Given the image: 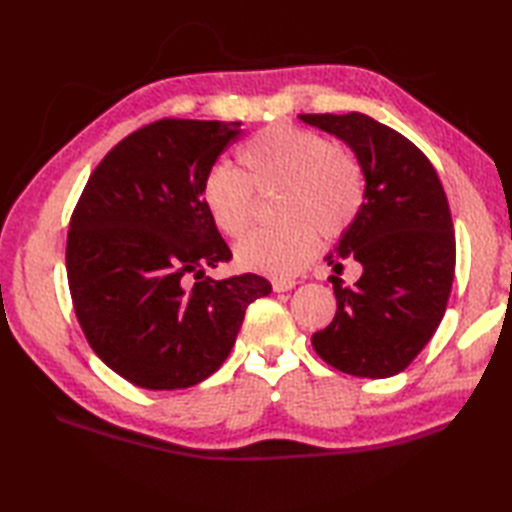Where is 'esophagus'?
<instances>
[{
    "mask_svg": "<svg viewBox=\"0 0 512 512\" xmlns=\"http://www.w3.org/2000/svg\"><path fill=\"white\" fill-rule=\"evenodd\" d=\"M297 286L295 279H273V290L275 292H288Z\"/></svg>",
    "mask_w": 512,
    "mask_h": 512,
    "instance_id": "34e87169",
    "label": "esophagus"
}]
</instances>
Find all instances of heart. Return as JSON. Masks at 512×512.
Segmentation results:
<instances>
[{
    "label": "heart",
    "mask_w": 512,
    "mask_h": 512,
    "mask_svg": "<svg viewBox=\"0 0 512 512\" xmlns=\"http://www.w3.org/2000/svg\"><path fill=\"white\" fill-rule=\"evenodd\" d=\"M244 173L215 165L202 180V204L228 237L250 222L253 189H279L273 228L246 235L235 248L237 264L270 277H290L312 257L319 235L341 237L361 211L365 180L358 162L310 129L270 125L239 151Z\"/></svg>",
    "instance_id": "obj_1"
}]
</instances>
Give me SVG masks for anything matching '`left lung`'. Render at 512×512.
Returning <instances> with one entry per match:
<instances>
[{
  "label": "left lung",
  "instance_id": "1",
  "mask_svg": "<svg viewBox=\"0 0 512 512\" xmlns=\"http://www.w3.org/2000/svg\"><path fill=\"white\" fill-rule=\"evenodd\" d=\"M354 151L365 178L361 211L325 262L361 264L352 288L334 277L336 314L312 347L339 372L389 378L431 341L447 310L455 235L436 169L402 134L365 114H301Z\"/></svg>",
  "mask_w": 512,
  "mask_h": 512
}]
</instances>
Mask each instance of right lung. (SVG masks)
<instances>
[{
	"instance_id": "obj_1",
	"label": "right lung",
	"mask_w": 512,
	"mask_h": 512,
	"mask_svg": "<svg viewBox=\"0 0 512 512\" xmlns=\"http://www.w3.org/2000/svg\"><path fill=\"white\" fill-rule=\"evenodd\" d=\"M239 127L162 118L138 129L101 160L72 213L65 264L76 319L96 356L136 387L202 383L231 354L246 308L273 290L253 273L204 275L233 257L204 209L202 180Z\"/></svg>"
}]
</instances>
